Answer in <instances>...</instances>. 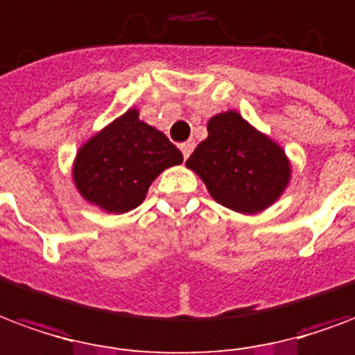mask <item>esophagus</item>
Masks as SVG:
<instances>
[{
	"label": "esophagus",
	"mask_w": 355,
	"mask_h": 355,
	"mask_svg": "<svg viewBox=\"0 0 355 355\" xmlns=\"http://www.w3.org/2000/svg\"><path fill=\"white\" fill-rule=\"evenodd\" d=\"M193 146H196V143H191V141L180 144V150H182V156H184V159H188V156H190L191 150H193Z\"/></svg>",
	"instance_id": "obj_1"
}]
</instances>
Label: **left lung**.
Returning a JSON list of instances; mask_svg holds the SVG:
<instances>
[{"instance_id": "1", "label": "left lung", "mask_w": 355, "mask_h": 355, "mask_svg": "<svg viewBox=\"0 0 355 355\" xmlns=\"http://www.w3.org/2000/svg\"><path fill=\"white\" fill-rule=\"evenodd\" d=\"M186 167L198 175L216 203L241 214L269 209L291 178L282 146L248 124L237 111L220 112L207 124Z\"/></svg>"}]
</instances>
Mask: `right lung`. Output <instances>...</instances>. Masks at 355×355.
<instances>
[{
	"mask_svg": "<svg viewBox=\"0 0 355 355\" xmlns=\"http://www.w3.org/2000/svg\"><path fill=\"white\" fill-rule=\"evenodd\" d=\"M178 164L182 152L130 109L78 148L73 182L88 203L124 214L143 203L162 171Z\"/></svg>",
	"mask_w": 355,
	"mask_h": 355,
	"instance_id": "right-lung-1",
	"label": "right lung"
}]
</instances>
